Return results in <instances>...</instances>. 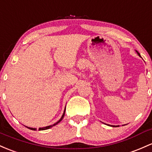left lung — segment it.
<instances>
[{"label":"left lung","instance_id":"obj_1","mask_svg":"<svg viewBox=\"0 0 152 152\" xmlns=\"http://www.w3.org/2000/svg\"><path fill=\"white\" fill-rule=\"evenodd\" d=\"M136 52H137V51H136ZM137 53H138V56H140V54H139V53H138V52H137ZM113 127H115V126H113Z\"/></svg>","mask_w":152,"mask_h":152}]
</instances>
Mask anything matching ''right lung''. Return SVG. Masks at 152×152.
Wrapping results in <instances>:
<instances>
[{
	"label": "right lung",
	"mask_w": 152,
	"mask_h": 152,
	"mask_svg": "<svg viewBox=\"0 0 152 152\" xmlns=\"http://www.w3.org/2000/svg\"><path fill=\"white\" fill-rule=\"evenodd\" d=\"M65 112H66V108H65V110H64V113H63V114L62 117H61V119H60L59 121H58L57 123H55V124H53V125H51V126H46V127L39 128V131H43V130H47V129H49V128H50L53 127V126H56V125H57L58 123H59L60 122H61V121H62V120H63V117H64V115H65ZM27 128H29V129H31V130H32V131H36V130H37V128H29V127H27Z\"/></svg>",
	"instance_id": "1"
}]
</instances>
